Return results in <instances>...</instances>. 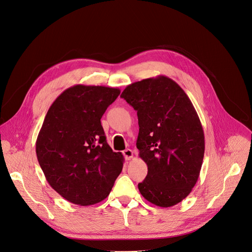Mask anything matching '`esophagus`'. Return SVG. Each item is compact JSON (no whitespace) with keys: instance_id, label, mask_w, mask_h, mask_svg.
<instances>
[{"instance_id":"esophagus-1","label":"esophagus","mask_w":252,"mask_h":252,"mask_svg":"<svg viewBox=\"0 0 252 252\" xmlns=\"http://www.w3.org/2000/svg\"><path fill=\"white\" fill-rule=\"evenodd\" d=\"M123 154H124L126 160H130V159L133 157V152H132V151H131L130 149L125 150L124 152H123Z\"/></svg>"}]
</instances>
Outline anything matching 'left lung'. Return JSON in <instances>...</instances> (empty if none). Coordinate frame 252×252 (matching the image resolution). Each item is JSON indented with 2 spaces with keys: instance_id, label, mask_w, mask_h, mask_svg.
I'll use <instances>...</instances> for the list:
<instances>
[{
  "instance_id": "left-lung-1",
  "label": "left lung",
  "mask_w": 252,
  "mask_h": 252,
  "mask_svg": "<svg viewBox=\"0 0 252 252\" xmlns=\"http://www.w3.org/2000/svg\"><path fill=\"white\" fill-rule=\"evenodd\" d=\"M122 98L137 110V148L148 166L138 184L141 194L169 208L195 186L205 154L204 129L190 101L176 82L158 76L128 85Z\"/></svg>"
}]
</instances>
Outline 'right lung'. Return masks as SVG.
<instances>
[{"label":"right lung","instance_id":"1","mask_svg":"<svg viewBox=\"0 0 252 252\" xmlns=\"http://www.w3.org/2000/svg\"><path fill=\"white\" fill-rule=\"evenodd\" d=\"M120 93L117 88L75 85L45 115L36 140L37 160L49 186L70 203H100L123 170L124 156L109 147L100 122Z\"/></svg>","mask_w":252,"mask_h":252}]
</instances>
